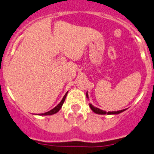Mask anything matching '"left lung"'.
I'll list each match as a JSON object with an SVG mask.
<instances>
[{"label":"left lung","instance_id":"left-lung-1","mask_svg":"<svg viewBox=\"0 0 154 154\" xmlns=\"http://www.w3.org/2000/svg\"><path fill=\"white\" fill-rule=\"evenodd\" d=\"M86 96L87 97H88V94H86ZM90 108L91 109V110H92L94 112L97 113V114H101V115H105V114H108V115H112V114H119V113L122 112L123 111H125V109H122V110H119V111H117V112H106V111H103V110H101L100 109L97 108V107H94L92 105L90 104Z\"/></svg>","mask_w":154,"mask_h":154}]
</instances>
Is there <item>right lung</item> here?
Listing matches in <instances>:
<instances>
[{"label": "right lung", "mask_w": 154, "mask_h": 154, "mask_svg": "<svg viewBox=\"0 0 154 154\" xmlns=\"http://www.w3.org/2000/svg\"><path fill=\"white\" fill-rule=\"evenodd\" d=\"M67 94H68V92H66V94H65V96L63 97V100H61V102H60V103H59L57 106L54 107L53 109L50 110L49 112H45V113H42V114H40V115H41V116H49V115H53V114H55V113H57V112H58L59 110L61 109L62 106H63V103H64L65 100H66V95H67Z\"/></svg>", "instance_id": "right-lung-1"}]
</instances>
